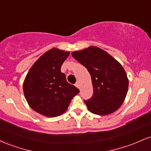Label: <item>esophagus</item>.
<instances>
[{
	"label": "esophagus",
	"mask_w": 151,
	"mask_h": 151,
	"mask_svg": "<svg viewBox=\"0 0 151 151\" xmlns=\"http://www.w3.org/2000/svg\"><path fill=\"white\" fill-rule=\"evenodd\" d=\"M74 85L77 86L78 89H79V87H80V86H79V82H78V81H77V82L75 83V84H74Z\"/></svg>",
	"instance_id": "obj_1"
}]
</instances>
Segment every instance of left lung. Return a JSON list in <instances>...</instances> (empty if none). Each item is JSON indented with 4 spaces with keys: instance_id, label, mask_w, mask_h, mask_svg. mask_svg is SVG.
I'll use <instances>...</instances> for the list:
<instances>
[{
    "instance_id": "8db88e82",
    "label": "left lung",
    "mask_w": 151,
    "mask_h": 151,
    "mask_svg": "<svg viewBox=\"0 0 151 151\" xmlns=\"http://www.w3.org/2000/svg\"><path fill=\"white\" fill-rule=\"evenodd\" d=\"M72 55L91 75L93 95L84 100L89 111L102 116L116 111L125 99L129 87L127 75L121 64L97 47L74 52Z\"/></svg>"
}]
</instances>
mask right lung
Wrapping results in <instances>:
<instances>
[{
	"instance_id": "right-lung-1",
	"label": "right lung",
	"mask_w": 151,
	"mask_h": 151,
	"mask_svg": "<svg viewBox=\"0 0 151 151\" xmlns=\"http://www.w3.org/2000/svg\"><path fill=\"white\" fill-rule=\"evenodd\" d=\"M69 55V52L50 50L35 62L26 76L23 84L25 97L37 113L47 117L60 116L79 92L61 72L62 64Z\"/></svg>"
}]
</instances>
